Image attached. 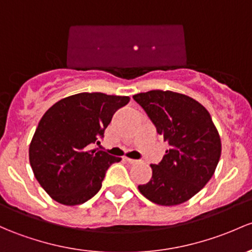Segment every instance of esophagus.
Returning a JSON list of instances; mask_svg holds the SVG:
<instances>
[{
    "label": "esophagus",
    "instance_id": "1",
    "mask_svg": "<svg viewBox=\"0 0 252 252\" xmlns=\"http://www.w3.org/2000/svg\"><path fill=\"white\" fill-rule=\"evenodd\" d=\"M124 159H126V161H128V163H130V164H137L139 163V160L137 159H131V158H124Z\"/></svg>",
    "mask_w": 252,
    "mask_h": 252
}]
</instances>
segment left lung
Wrapping results in <instances>:
<instances>
[{
    "instance_id": "8db88e82",
    "label": "left lung",
    "mask_w": 252,
    "mask_h": 252,
    "mask_svg": "<svg viewBox=\"0 0 252 252\" xmlns=\"http://www.w3.org/2000/svg\"><path fill=\"white\" fill-rule=\"evenodd\" d=\"M133 99L170 146L159 163L151 164L152 179L139 190L158 205L187 202L213 177L221 156L210 113L192 97L170 91L140 93Z\"/></svg>"
}]
</instances>
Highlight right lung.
I'll list each match as a JSON object with an SVG mask.
<instances>
[{
  "instance_id": "1",
  "label": "right lung",
  "mask_w": 252,
  "mask_h": 252,
  "mask_svg": "<svg viewBox=\"0 0 252 252\" xmlns=\"http://www.w3.org/2000/svg\"><path fill=\"white\" fill-rule=\"evenodd\" d=\"M129 96L79 93L54 104L39 121L29 148L42 189L63 205H79L101 189L106 171L122 158L94 148Z\"/></svg>"
}]
</instances>
